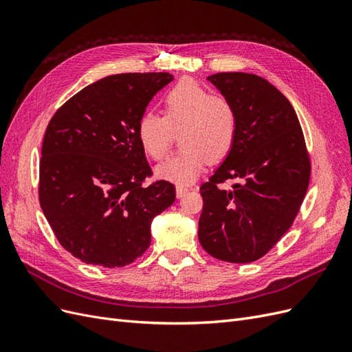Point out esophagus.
Instances as JSON below:
<instances>
[{"mask_svg": "<svg viewBox=\"0 0 352 352\" xmlns=\"http://www.w3.org/2000/svg\"><path fill=\"white\" fill-rule=\"evenodd\" d=\"M189 192V188L188 186H176V197L177 198H182V197H185L186 194Z\"/></svg>", "mask_w": 352, "mask_h": 352, "instance_id": "obj_1", "label": "esophagus"}]
</instances>
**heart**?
Instances as JSON below:
<instances>
[{"mask_svg": "<svg viewBox=\"0 0 352 352\" xmlns=\"http://www.w3.org/2000/svg\"><path fill=\"white\" fill-rule=\"evenodd\" d=\"M164 116L145 111L136 123V136L146 155L163 160L180 132L182 151L157 166L158 179L188 185L204 172L210 162L225 158L238 132V114L229 98L212 94L194 79L185 78L170 88Z\"/></svg>", "mask_w": 352, "mask_h": 352, "instance_id": "1", "label": "heart"}]
</instances>
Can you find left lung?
Instances as JSON below:
<instances>
[{
	"mask_svg": "<svg viewBox=\"0 0 352 352\" xmlns=\"http://www.w3.org/2000/svg\"><path fill=\"white\" fill-rule=\"evenodd\" d=\"M207 80L233 104L238 132L230 153L199 188L198 239L217 260L251 263L291 228L310 182V158L294 107L270 82L242 72ZM228 178L239 182L220 190Z\"/></svg>",
	"mask_w": 352,
	"mask_h": 352,
	"instance_id": "8db88e82",
	"label": "left lung"
}]
</instances>
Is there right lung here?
I'll list each match as a JSON object with an SVG mask.
<instances>
[{
  "label": "right lung",
  "mask_w": 352,
  "mask_h": 352,
  "mask_svg": "<svg viewBox=\"0 0 352 352\" xmlns=\"http://www.w3.org/2000/svg\"><path fill=\"white\" fill-rule=\"evenodd\" d=\"M170 73H123L79 91L52 116L42 142L41 208L63 248L101 267L133 263L151 243V221L175 186H142L151 167L136 123Z\"/></svg>",
  "instance_id": "add662e5"
}]
</instances>
